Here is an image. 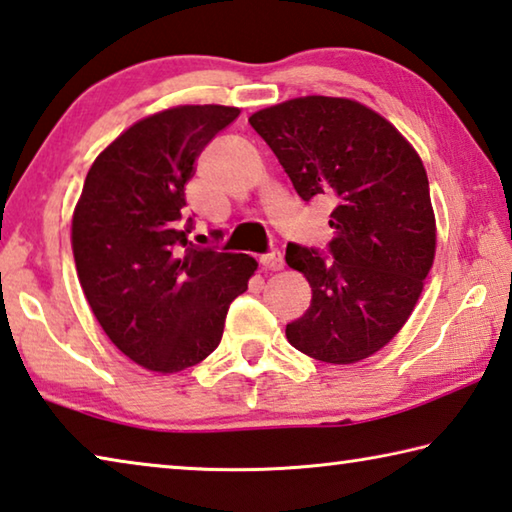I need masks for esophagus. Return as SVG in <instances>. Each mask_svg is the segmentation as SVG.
<instances>
[{
    "label": "esophagus",
    "mask_w": 512,
    "mask_h": 512,
    "mask_svg": "<svg viewBox=\"0 0 512 512\" xmlns=\"http://www.w3.org/2000/svg\"><path fill=\"white\" fill-rule=\"evenodd\" d=\"M259 264H262L264 271H282L284 259L280 253H277V250H273V253L259 257Z\"/></svg>",
    "instance_id": "34e87169"
}]
</instances>
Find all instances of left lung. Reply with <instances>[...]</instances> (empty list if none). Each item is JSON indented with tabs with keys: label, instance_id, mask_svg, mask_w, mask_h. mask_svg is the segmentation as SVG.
Masks as SVG:
<instances>
[{
	"label": "left lung",
	"instance_id": "8db88e82",
	"mask_svg": "<svg viewBox=\"0 0 512 512\" xmlns=\"http://www.w3.org/2000/svg\"><path fill=\"white\" fill-rule=\"evenodd\" d=\"M302 201L325 196L329 255L287 246L311 305L287 325L293 348L325 363H357L393 341L436 257V216L418 151L363 103L298 97L248 117Z\"/></svg>",
	"mask_w": 512,
	"mask_h": 512
}]
</instances>
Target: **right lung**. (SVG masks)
Here are the masks:
<instances>
[{"label": "right lung", "instance_id": "right-lung-1", "mask_svg": "<svg viewBox=\"0 0 512 512\" xmlns=\"http://www.w3.org/2000/svg\"><path fill=\"white\" fill-rule=\"evenodd\" d=\"M237 117L235 106L207 103L135 121L92 162L74 207V262L92 314L119 352L160 375L210 357L257 271L248 255L196 248L180 223L196 158Z\"/></svg>", "mask_w": 512, "mask_h": 512}]
</instances>
